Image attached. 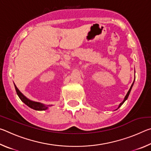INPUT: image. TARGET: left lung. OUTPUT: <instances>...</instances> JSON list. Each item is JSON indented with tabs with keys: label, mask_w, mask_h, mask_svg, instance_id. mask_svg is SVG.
Segmentation results:
<instances>
[{
	"label": "left lung",
	"mask_w": 151,
	"mask_h": 151,
	"mask_svg": "<svg viewBox=\"0 0 151 151\" xmlns=\"http://www.w3.org/2000/svg\"><path fill=\"white\" fill-rule=\"evenodd\" d=\"M133 84H134V82H133V83H132V85H131V88H130V89H129V91H128V93H127V95L126 96H125V97H124V101H122V103H121V104H120V105H119V107L120 106H121V105H122V104H123L124 103V101H126L127 100V99H128V96H129V94H130V92H131V88H132V85H133Z\"/></svg>",
	"instance_id": "obj_1"
}]
</instances>
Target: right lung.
<instances>
[{
	"label": "right lung",
	"mask_w": 151,
	"mask_h": 151,
	"mask_svg": "<svg viewBox=\"0 0 151 151\" xmlns=\"http://www.w3.org/2000/svg\"><path fill=\"white\" fill-rule=\"evenodd\" d=\"M14 87H15V89H16L18 96H19L20 100L23 102L25 104H27L28 106H29L30 108L37 110V111H45V110L47 109L48 107L47 106L44 105V104H42L40 103H38V102H34V101H30L29 99L26 98L23 94L20 93V91L18 89V88L15 85H14Z\"/></svg>",
	"instance_id": "add662e5"
}]
</instances>
